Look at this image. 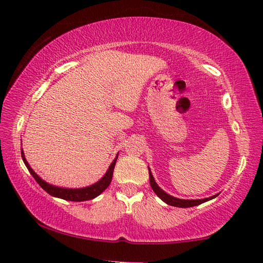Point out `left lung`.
I'll return each instance as SVG.
<instances>
[{"label": "left lung", "instance_id": "obj_1", "mask_svg": "<svg viewBox=\"0 0 263 263\" xmlns=\"http://www.w3.org/2000/svg\"><path fill=\"white\" fill-rule=\"evenodd\" d=\"M149 181H150V185H152L154 192L158 195V197L166 202L167 204L173 205V206H178V208H189V206H194V205H199L201 203L205 202V201H209L211 199L216 198L218 194L214 195V197H210V198H205V199H199V200H183V199H177L172 197V195L167 194L166 192H164L163 190H161L158 185L157 183L155 182L154 180V176L152 174V172L149 170Z\"/></svg>", "mask_w": 263, "mask_h": 263}]
</instances>
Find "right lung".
<instances>
[{
  "mask_svg": "<svg viewBox=\"0 0 263 263\" xmlns=\"http://www.w3.org/2000/svg\"><path fill=\"white\" fill-rule=\"evenodd\" d=\"M21 157H22V160H24L25 165L27 166L28 171H29V173L32 175V177L35 178L36 182L44 190H45V191L48 194L53 195V197L68 200V201H76V202H79V201L91 200L93 198H96V197H98L100 193L104 192L105 190L108 187V185L111 182V177H113V172H114V167H115L116 158H117L116 157L113 163L110 164L107 173H106V174L104 175L102 180L98 181L97 183H95L93 185H90L88 187H83V189H64V187H58V186L51 185V184H48L45 181H43L42 178L39 177L36 174V173L31 170V167L29 166V164L27 163L24 152H21Z\"/></svg>",
  "mask_w": 263,
  "mask_h": 263,
  "instance_id": "right-lung-1",
  "label": "right lung"
}]
</instances>
